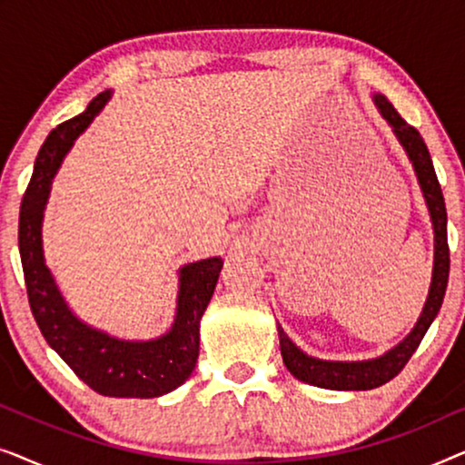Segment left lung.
I'll return each mask as SVG.
<instances>
[{
  "label": "left lung",
  "instance_id": "8db88e82",
  "mask_svg": "<svg viewBox=\"0 0 465 465\" xmlns=\"http://www.w3.org/2000/svg\"><path fill=\"white\" fill-rule=\"evenodd\" d=\"M374 104L383 114V118L393 126L400 143L404 145L406 154L412 161V167L417 171L419 183H421L423 196L428 201L431 222H434V232H436V252H434V275H431V285L428 301H425L423 313L419 317L417 326L412 328V332L400 342L398 347H393L391 351H387L383 358L368 360V361H323L309 358L307 353H302L294 342H292L282 328H279V345H282V358L288 371L294 374L298 381L304 383L323 387V390H345V391H364L374 390V387L385 385L387 381H391L402 368L409 364L411 355L417 351L419 342L423 341L425 332L434 322L438 311L442 307L444 292H447L449 283V269H450V258H449V241H447V207H444V196L438 183L434 163L425 145L423 137L419 135L415 126H411L400 114L393 110V105L387 101L383 94L374 97Z\"/></svg>",
  "mask_w": 465,
  "mask_h": 465
}]
</instances>
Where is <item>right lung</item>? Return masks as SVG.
I'll list each match as a JSON object with an SVG mask.
<instances>
[{
	"instance_id": "right-lung-1",
	"label": "right lung",
	"mask_w": 465,
	"mask_h": 465,
	"mask_svg": "<svg viewBox=\"0 0 465 465\" xmlns=\"http://www.w3.org/2000/svg\"><path fill=\"white\" fill-rule=\"evenodd\" d=\"M110 91L99 93L80 116L50 131L37 152L34 175L25 190L18 215V252L31 313L44 339L63 361L101 396L158 398L180 387L199 358V323L218 283L222 260L207 258L183 266L177 296V317L169 334L158 341L126 342L75 320L56 290L42 256V212L50 182L74 139L91 124Z\"/></svg>"
}]
</instances>
